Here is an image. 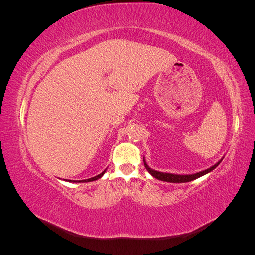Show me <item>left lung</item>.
<instances>
[{"instance_id": "obj_1", "label": "left lung", "mask_w": 255, "mask_h": 255, "mask_svg": "<svg viewBox=\"0 0 255 255\" xmlns=\"http://www.w3.org/2000/svg\"><path fill=\"white\" fill-rule=\"evenodd\" d=\"M221 160L218 161V163L216 164V165H214L213 167L206 169V170H204V171L198 172V173H195V174H186V175H179V174H172V173H165V172L155 171V170H153V169L149 168V166L146 165L144 159H143V163H144V167L146 168V170H148L157 180L165 181V182H170V183H186V182L194 181V180L198 179V177L202 176V175H204V174H206L208 172H211L212 170H214V169L221 163Z\"/></svg>"}]
</instances>
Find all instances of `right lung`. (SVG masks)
<instances>
[{"mask_svg":"<svg viewBox=\"0 0 255 255\" xmlns=\"http://www.w3.org/2000/svg\"><path fill=\"white\" fill-rule=\"evenodd\" d=\"M105 171L106 170H104L102 173H100L99 175H97V176H95V177H91V179H87V180H82V181H72V180H70L69 182H78V183H83V182H91V181H96V180H98V179H100V177H101L104 173H105Z\"/></svg>","mask_w":255,"mask_h":255,"instance_id":"1","label":"right lung"}]
</instances>
